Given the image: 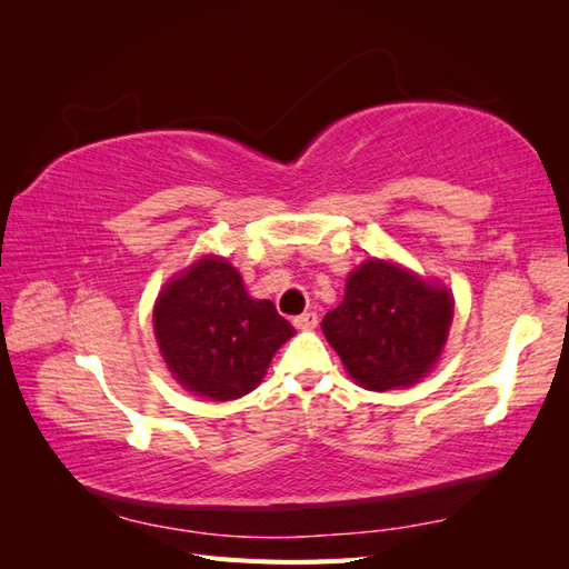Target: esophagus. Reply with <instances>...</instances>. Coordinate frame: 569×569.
Masks as SVG:
<instances>
[{
  "label": "esophagus",
  "instance_id": "34e87169",
  "mask_svg": "<svg viewBox=\"0 0 569 569\" xmlns=\"http://www.w3.org/2000/svg\"><path fill=\"white\" fill-rule=\"evenodd\" d=\"M293 325L298 330H312V328H318V316L316 312H303V316L293 318Z\"/></svg>",
  "mask_w": 569,
  "mask_h": 569
}]
</instances>
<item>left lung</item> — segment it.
Returning <instances> with one entry per match:
<instances>
[{"mask_svg":"<svg viewBox=\"0 0 569 569\" xmlns=\"http://www.w3.org/2000/svg\"><path fill=\"white\" fill-rule=\"evenodd\" d=\"M450 322L447 288L371 259L349 273L345 300L322 318V332L359 386L389 391L426 377L442 352Z\"/></svg>","mask_w":569,"mask_h":569,"instance_id":"left-lung-1","label":"left lung"}]
</instances>
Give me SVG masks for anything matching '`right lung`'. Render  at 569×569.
Returning a JSON list of instances; mask_svg holds the SVG:
<instances>
[{
  "instance_id": "add662e5",
  "label": "right lung",
  "mask_w": 569,
  "mask_h": 569,
  "mask_svg": "<svg viewBox=\"0 0 569 569\" xmlns=\"http://www.w3.org/2000/svg\"><path fill=\"white\" fill-rule=\"evenodd\" d=\"M153 330L173 377L214 401L257 389L276 349L296 335L271 300L249 298L234 266L214 257L163 288Z\"/></svg>"
}]
</instances>
